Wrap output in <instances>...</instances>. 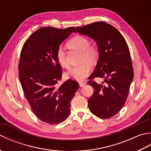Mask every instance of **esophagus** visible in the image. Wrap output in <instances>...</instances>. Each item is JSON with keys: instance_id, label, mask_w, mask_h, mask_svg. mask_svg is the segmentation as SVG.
I'll list each match as a JSON object with an SVG mask.
<instances>
[{"instance_id": "obj_1", "label": "esophagus", "mask_w": 151, "mask_h": 151, "mask_svg": "<svg viewBox=\"0 0 151 151\" xmlns=\"http://www.w3.org/2000/svg\"><path fill=\"white\" fill-rule=\"evenodd\" d=\"M78 84H79V86H81V87H82V86H84L86 85V83L83 82H79Z\"/></svg>"}]
</instances>
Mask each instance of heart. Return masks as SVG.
<instances>
[{
  "instance_id": "heart-1",
  "label": "heart",
  "mask_w": 151,
  "mask_h": 151,
  "mask_svg": "<svg viewBox=\"0 0 151 151\" xmlns=\"http://www.w3.org/2000/svg\"><path fill=\"white\" fill-rule=\"evenodd\" d=\"M90 42L86 37L76 36L71 38L67 43L70 49L82 52L81 65L74 67L67 73V76L77 81H82L87 77L91 70V63L97 62L99 56L98 48L94 45H89ZM56 58L58 62L64 68H69V65L67 60L66 52L63 47H60L57 50Z\"/></svg>"
}]
</instances>
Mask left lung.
Listing matches in <instances>:
<instances>
[{
  "label": "left lung",
  "mask_w": 151,
  "mask_h": 151,
  "mask_svg": "<svg viewBox=\"0 0 151 151\" xmlns=\"http://www.w3.org/2000/svg\"><path fill=\"white\" fill-rule=\"evenodd\" d=\"M76 28L93 40L99 51L97 65L88 82L94 89L88 100L89 110L99 118L109 119L123 108L134 78L129 47L119 32L106 22H95ZM95 77L104 78L106 84L91 81Z\"/></svg>",
  "instance_id": "8db88e82"
}]
</instances>
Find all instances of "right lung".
<instances>
[{
    "label": "right lung",
    "instance_id": "add662e5",
    "mask_svg": "<svg viewBox=\"0 0 151 151\" xmlns=\"http://www.w3.org/2000/svg\"><path fill=\"white\" fill-rule=\"evenodd\" d=\"M73 32H75V28H41L31 35L21 50L19 76L24 95L36 117L50 124L68 118L70 101L79 88L71 79L57 86L62 76L57 50Z\"/></svg>",
    "mask_w": 151,
    "mask_h": 151
}]
</instances>
